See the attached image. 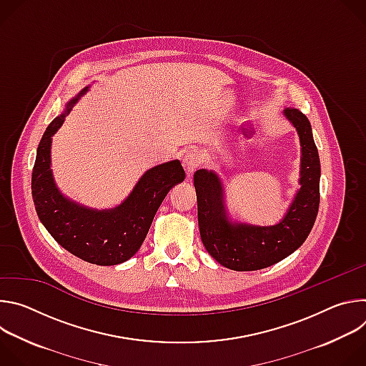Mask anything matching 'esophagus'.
<instances>
[{
	"mask_svg": "<svg viewBox=\"0 0 366 366\" xmlns=\"http://www.w3.org/2000/svg\"><path fill=\"white\" fill-rule=\"evenodd\" d=\"M182 164H184V168H185L187 174L192 175L195 172V169L199 167L198 154L194 153V152H187L184 154V158H182Z\"/></svg>",
	"mask_w": 366,
	"mask_h": 366,
	"instance_id": "obj_1",
	"label": "esophagus"
}]
</instances>
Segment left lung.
I'll return each instance as SVG.
<instances>
[{"instance_id":"1","label":"left lung","mask_w":366,"mask_h":366,"mask_svg":"<svg viewBox=\"0 0 366 366\" xmlns=\"http://www.w3.org/2000/svg\"><path fill=\"white\" fill-rule=\"evenodd\" d=\"M284 116L301 143L300 189L284 219L274 226H253L229 220L222 179L213 171L194 174L198 226L202 244L217 262L233 271H257L295 252L315 226L320 204V159L308 119L297 109Z\"/></svg>"}]
</instances>
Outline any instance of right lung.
<instances>
[{
    "mask_svg": "<svg viewBox=\"0 0 366 366\" xmlns=\"http://www.w3.org/2000/svg\"><path fill=\"white\" fill-rule=\"evenodd\" d=\"M86 91L88 86L66 104L64 114L47 126L37 147L31 195L40 222L64 249L85 262L110 267L126 262L140 249L159 205L169 189L185 179V171L179 161L153 167L120 205L109 210H94L62 195L50 169L51 136Z\"/></svg>",
    "mask_w": 366,
    "mask_h": 366,
    "instance_id": "obj_1",
    "label": "right lung"
}]
</instances>
